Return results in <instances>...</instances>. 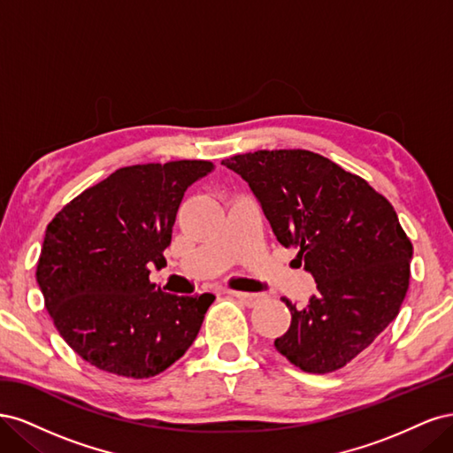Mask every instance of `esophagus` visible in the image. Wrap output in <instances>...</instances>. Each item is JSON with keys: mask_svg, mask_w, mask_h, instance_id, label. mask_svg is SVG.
Listing matches in <instances>:
<instances>
[{"mask_svg": "<svg viewBox=\"0 0 453 453\" xmlns=\"http://www.w3.org/2000/svg\"><path fill=\"white\" fill-rule=\"evenodd\" d=\"M228 295L230 296H234V298H238V300H242L243 304H248V306H255L258 300H260V295H253V293H242V291H228Z\"/></svg>", "mask_w": 453, "mask_h": 453, "instance_id": "1", "label": "esophagus"}]
</instances>
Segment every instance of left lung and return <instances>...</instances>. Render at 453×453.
I'll return each instance as SVG.
<instances>
[{"mask_svg": "<svg viewBox=\"0 0 453 453\" xmlns=\"http://www.w3.org/2000/svg\"><path fill=\"white\" fill-rule=\"evenodd\" d=\"M221 164L250 183L278 242L296 248L318 283L273 344L295 366L328 374L366 349L410 285L412 242L386 196L363 177L306 149L255 150Z\"/></svg>", "mask_w": 453, "mask_h": 453, "instance_id": "obj_1", "label": "left lung"}]
</instances>
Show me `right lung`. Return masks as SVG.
Segmentation results:
<instances>
[{
    "label": "right lung",
    "mask_w": 453,
    "mask_h": 453,
    "mask_svg": "<svg viewBox=\"0 0 453 453\" xmlns=\"http://www.w3.org/2000/svg\"><path fill=\"white\" fill-rule=\"evenodd\" d=\"M213 168L210 160L120 168L49 223L35 278L60 336L92 366L143 380L193 346L215 296L164 293L149 265H166L185 190Z\"/></svg>",
    "instance_id": "obj_1"
}]
</instances>
